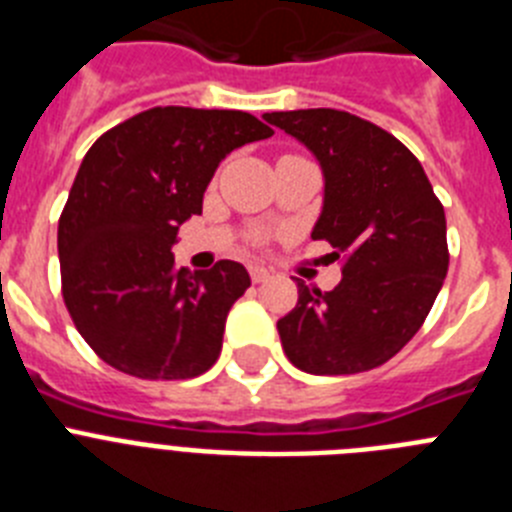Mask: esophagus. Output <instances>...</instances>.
Returning <instances> with one entry per match:
<instances>
[{"mask_svg": "<svg viewBox=\"0 0 512 512\" xmlns=\"http://www.w3.org/2000/svg\"><path fill=\"white\" fill-rule=\"evenodd\" d=\"M248 274H251V282L253 284H261V282H266V279H269V271L264 269V266H248Z\"/></svg>", "mask_w": 512, "mask_h": 512, "instance_id": "esophagus-1", "label": "esophagus"}]
</instances>
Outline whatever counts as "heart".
Listing matches in <instances>:
<instances>
[{"label":"heart","mask_w":512,"mask_h":512,"mask_svg":"<svg viewBox=\"0 0 512 512\" xmlns=\"http://www.w3.org/2000/svg\"><path fill=\"white\" fill-rule=\"evenodd\" d=\"M266 241H269V235L261 233V230H256V233H251V243H253V246H264Z\"/></svg>","instance_id":"1"}]
</instances>
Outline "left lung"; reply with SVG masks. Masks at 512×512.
I'll use <instances>...</instances> for the list:
<instances>
[{
    "label": "left lung",
    "instance_id": "1",
    "mask_svg": "<svg viewBox=\"0 0 512 512\" xmlns=\"http://www.w3.org/2000/svg\"><path fill=\"white\" fill-rule=\"evenodd\" d=\"M302 140L325 174L312 228L341 259L343 279L320 292L297 279V305L277 323L287 359L307 374L377 369L425 323L449 271L446 215L418 158L351 112H266Z\"/></svg>",
    "mask_w": 512,
    "mask_h": 512
}]
</instances>
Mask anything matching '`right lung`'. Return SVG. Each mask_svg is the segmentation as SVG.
Segmentation results:
<instances>
[{"instance_id":"add662e5","label":"right lung","mask_w":512,"mask_h":512,"mask_svg":"<svg viewBox=\"0 0 512 512\" xmlns=\"http://www.w3.org/2000/svg\"><path fill=\"white\" fill-rule=\"evenodd\" d=\"M269 135L241 110L151 107L94 140L58 217V261L66 310L104 364L166 382L215 364L251 279L228 259L176 269L171 243L202 212L217 164Z\"/></svg>"}]
</instances>
